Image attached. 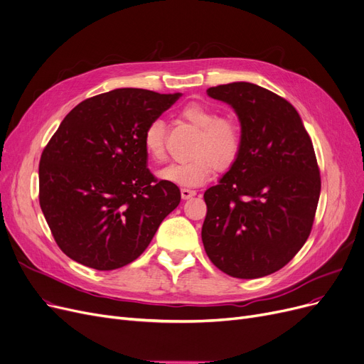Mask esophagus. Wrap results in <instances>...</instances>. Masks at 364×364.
Returning a JSON list of instances; mask_svg holds the SVG:
<instances>
[{
  "label": "esophagus",
  "instance_id": "obj_1",
  "mask_svg": "<svg viewBox=\"0 0 364 364\" xmlns=\"http://www.w3.org/2000/svg\"><path fill=\"white\" fill-rule=\"evenodd\" d=\"M195 195H196V191H193V188H187V187L181 188V198L183 199H191Z\"/></svg>",
  "mask_w": 364,
  "mask_h": 364
}]
</instances>
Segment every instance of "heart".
<instances>
[{"label": "heart", "mask_w": 364, "mask_h": 364, "mask_svg": "<svg viewBox=\"0 0 364 364\" xmlns=\"http://www.w3.org/2000/svg\"><path fill=\"white\" fill-rule=\"evenodd\" d=\"M181 117L199 129L191 150L192 159L176 162L157 172L164 181L181 187H196L211 180L214 171L229 168L241 150V129L232 119L217 117L210 107L192 102L181 109ZM143 146L154 162L166 159V126L151 120L143 134Z\"/></svg>", "instance_id": "b5f03b06"}]
</instances>
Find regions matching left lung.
<instances>
[{"instance_id": "left-lung-1", "label": "left lung", "mask_w": 364, "mask_h": 364, "mask_svg": "<svg viewBox=\"0 0 364 364\" xmlns=\"http://www.w3.org/2000/svg\"><path fill=\"white\" fill-rule=\"evenodd\" d=\"M207 93L238 116L241 150L203 195V248L230 277L271 275L311 233L321 191L312 141L296 108L271 90L235 82Z\"/></svg>"}]
</instances>
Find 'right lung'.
Instances as JSON below:
<instances>
[{"instance_id": "right-lung-1", "label": "right lung", "mask_w": 364, "mask_h": 364, "mask_svg": "<svg viewBox=\"0 0 364 364\" xmlns=\"http://www.w3.org/2000/svg\"><path fill=\"white\" fill-rule=\"evenodd\" d=\"M180 97L114 89L62 120L40 159V207L70 259L98 271L128 264L178 207L180 188L147 168L143 134Z\"/></svg>"}]
</instances>
